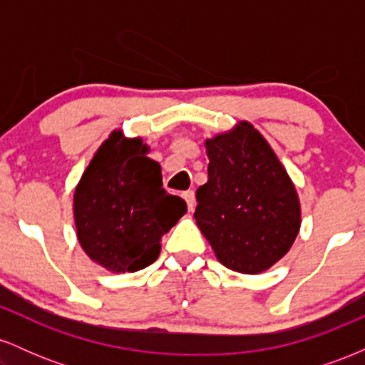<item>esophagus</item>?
Wrapping results in <instances>:
<instances>
[{
	"label": "esophagus",
	"instance_id": "1",
	"mask_svg": "<svg viewBox=\"0 0 365 365\" xmlns=\"http://www.w3.org/2000/svg\"><path fill=\"white\" fill-rule=\"evenodd\" d=\"M183 199H185V202H187V209L188 211H194L195 209V194L192 190H187V192H183Z\"/></svg>",
	"mask_w": 365,
	"mask_h": 365
}]
</instances>
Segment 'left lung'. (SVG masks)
Segmentation results:
<instances>
[{"label": "left lung", "mask_w": 365, "mask_h": 365, "mask_svg": "<svg viewBox=\"0 0 365 365\" xmlns=\"http://www.w3.org/2000/svg\"><path fill=\"white\" fill-rule=\"evenodd\" d=\"M207 183L194 217L217 261L259 274L290 250L300 230V200L287 170L249 121L206 140Z\"/></svg>", "instance_id": "obj_1"}]
</instances>
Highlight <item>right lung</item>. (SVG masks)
Wrapping results in <instances>:
<instances>
[{"instance_id": "1", "label": "right lung", "mask_w": 365, "mask_h": 365, "mask_svg": "<svg viewBox=\"0 0 365 365\" xmlns=\"http://www.w3.org/2000/svg\"><path fill=\"white\" fill-rule=\"evenodd\" d=\"M140 137L113 130L96 150L73 194L78 244L111 273H135L158 259L161 237L187 212L163 188L161 166Z\"/></svg>"}]
</instances>
